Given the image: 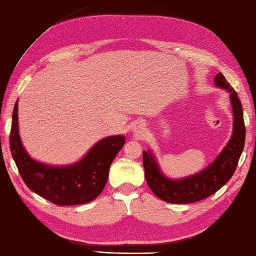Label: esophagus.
Segmentation results:
<instances>
[{
    "label": "esophagus",
    "mask_w": 256,
    "mask_h": 256,
    "mask_svg": "<svg viewBox=\"0 0 256 256\" xmlns=\"http://www.w3.org/2000/svg\"><path fill=\"white\" fill-rule=\"evenodd\" d=\"M143 131H144V126L142 125V124H139V125L136 126V130H134V132H136V134H143Z\"/></svg>",
    "instance_id": "1"
}]
</instances>
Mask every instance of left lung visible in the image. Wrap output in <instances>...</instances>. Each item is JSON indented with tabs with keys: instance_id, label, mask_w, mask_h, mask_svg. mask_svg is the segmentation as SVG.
<instances>
[{
	"instance_id": "obj_1",
	"label": "left lung",
	"mask_w": 256,
	"mask_h": 256,
	"mask_svg": "<svg viewBox=\"0 0 256 256\" xmlns=\"http://www.w3.org/2000/svg\"><path fill=\"white\" fill-rule=\"evenodd\" d=\"M214 84L230 92L234 127L230 140L212 164L194 176L171 180L162 174L153 153L150 150L143 152V167L146 183L150 190L166 202L192 204L209 197L230 181L237 168L246 141L242 106L237 92L222 73L216 74Z\"/></svg>"
}]
</instances>
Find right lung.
I'll use <instances>...</instances> for the list:
<instances>
[{
	"mask_svg": "<svg viewBox=\"0 0 256 256\" xmlns=\"http://www.w3.org/2000/svg\"><path fill=\"white\" fill-rule=\"evenodd\" d=\"M10 140L12 156L26 185L58 206L82 204L98 197L106 188L114 158L126 142L124 136L104 138L82 160L64 167L36 162L28 155L20 139L18 101L12 112Z\"/></svg>",
	"mask_w": 256,
	"mask_h": 256,
	"instance_id": "1",
	"label": "right lung"
}]
</instances>
